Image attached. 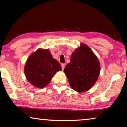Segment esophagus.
<instances>
[{
	"label": "esophagus",
	"instance_id": "esophagus-1",
	"mask_svg": "<svg viewBox=\"0 0 127 127\" xmlns=\"http://www.w3.org/2000/svg\"><path fill=\"white\" fill-rule=\"evenodd\" d=\"M65 64H61L62 70H64V68H65Z\"/></svg>",
	"mask_w": 127,
	"mask_h": 127
}]
</instances>
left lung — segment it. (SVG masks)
Instances as JSON below:
<instances>
[{"instance_id":"left-lung-1","label":"left lung","mask_w":127,"mask_h":127,"mask_svg":"<svg viewBox=\"0 0 127 127\" xmlns=\"http://www.w3.org/2000/svg\"><path fill=\"white\" fill-rule=\"evenodd\" d=\"M100 64L89 47L81 44L72 53L70 63L64 69L70 86L74 91L83 93L89 90L98 79Z\"/></svg>"}]
</instances>
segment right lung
<instances>
[{
    "instance_id": "add662e5",
    "label": "right lung",
    "mask_w": 127,
    "mask_h": 127,
    "mask_svg": "<svg viewBox=\"0 0 127 127\" xmlns=\"http://www.w3.org/2000/svg\"><path fill=\"white\" fill-rule=\"evenodd\" d=\"M61 70L58 61L47 50L39 49L31 54L24 68L29 82L36 87L43 88L49 84L55 73Z\"/></svg>"
}]
</instances>
